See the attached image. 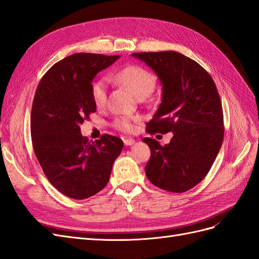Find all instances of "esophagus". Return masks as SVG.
Wrapping results in <instances>:
<instances>
[{
    "label": "esophagus",
    "mask_w": 259,
    "mask_h": 259,
    "mask_svg": "<svg viewBox=\"0 0 259 259\" xmlns=\"http://www.w3.org/2000/svg\"><path fill=\"white\" fill-rule=\"evenodd\" d=\"M135 140L134 139H131V138H128V139H124L123 140V143H124V145H127V146H130V145H132V144H135Z\"/></svg>",
    "instance_id": "34e87169"
}]
</instances>
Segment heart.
Returning <instances> with one entry per match:
<instances>
[{"label": "heart", "mask_w": 259, "mask_h": 259, "mask_svg": "<svg viewBox=\"0 0 259 259\" xmlns=\"http://www.w3.org/2000/svg\"><path fill=\"white\" fill-rule=\"evenodd\" d=\"M114 81L127 88L137 98L144 99L150 95L156 84L154 73L140 65H128L114 73ZM92 100L98 107L105 105L107 99V88L104 81H97L91 88ZM140 117L121 116L114 121V125L120 131L131 132L134 130V121H139Z\"/></svg>", "instance_id": "1"}]
</instances>
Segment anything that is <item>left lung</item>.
Segmentation results:
<instances>
[{"label": "left lung", "instance_id": "left-lung-1", "mask_svg": "<svg viewBox=\"0 0 259 259\" xmlns=\"http://www.w3.org/2000/svg\"><path fill=\"white\" fill-rule=\"evenodd\" d=\"M132 56L149 65L162 85L161 103L146 131L174 132L164 146L143 139L151 150L146 177L162 190L182 193L205 178L224 141V113L216 84L201 65L178 52Z\"/></svg>", "mask_w": 259, "mask_h": 259}]
</instances>
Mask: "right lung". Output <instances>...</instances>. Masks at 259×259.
<instances>
[{"instance_id": "1", "label": "right lung", "mask_w": 259, "mask_h": 259, "mask_svg": "<svg viewBox=\"0 0 259 259\" xmlns=\"http://www.w3.org/2000/svg\"><path fill=\"white\" fill-rule=\"evenodd\" d=\"M119 55L77 53L57 62L36 88L31 109L33 151L48 180L73 199H84L104 189L121 139L103 135L89 141L80 124L95 113L92 80Z\"/></svg>"}]
</instances>
